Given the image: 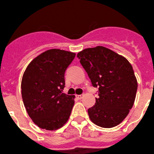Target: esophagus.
<instances>
[{"label":"esophagus","mask_w":154,"mask_h":154,"mask_svg":"<svg viewBox=\"0 0 154 154\" xmlns=\"http://www.w3.org/2000/svg\"><path fill=\"white\" fill-rule=\"evenodd\" d=\"M83 96H84L83 94H82V95H77V96H76V97H77V99H79V100H81V99H82V97H83Z\"/></svg>","instance_id":"1"}]
</instances>
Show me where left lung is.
<instances>
[{
  "label": "left lung",
  "instance_id": "8db88e82",
  "mask_svg": "<svg viewBox=\"0 0 154 154\" xmlns=\"http://www.w3.org/2000/svg\"><path fill=\"white\" fill-rule=\"evenodd\" d=\"M98 97L88 109L94 124L102 128L119 125L129 114L136 97L137 82L130 63L122 56L103 46L77 53Z\"/></svg>",
  "mask_w": 154,
  "mask_h": 154
}]
</instances>
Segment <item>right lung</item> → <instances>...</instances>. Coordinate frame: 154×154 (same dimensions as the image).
<instances>
[{"instance_id": "right-lung-1", "label": "right lung", "mask_w": 154, "mask_h": 154, "mask_svg": "<svg viewBox=\"0 0 154 154\" xmlns=\"http://www.w3.org/2000/svg\"><path fill=\"white\" fill-rule=\"evenodd\" d=\"M75 56L71 52L49 49L34 58L23 74L24 105L32 122L42 129L56 130L69 120L75 97L62 91L65 70Z\"/></svg>"}]
</instances>
